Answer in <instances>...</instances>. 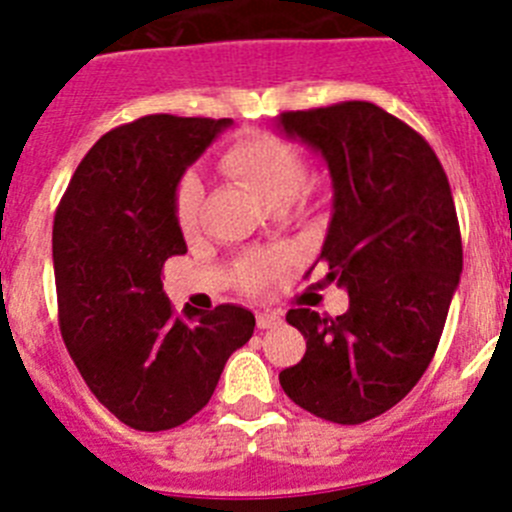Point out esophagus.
<instances>
[{
    "instance_id": "1",
    "label": "esophagus",
    "mask_w": 512,
    "mask_h": 512,
    "mask_svg": "<svg viewBox=\"0 0 512 512\" xmlns=\"http://www.w3.org/2000/svg\"><path fill=\"white\" fill-rule=\"evenodd\" d=\"M279 323H282V318H279L277 312H256V325H259L261 330L277 328Z\"/></svg>"
}]
</instances>
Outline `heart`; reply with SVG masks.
<instances>
[{
    "label": "heart",
    "instance_id": "heart-1",
    "mask_svg": "<svg viewBox=\"0 0 512 512\" xmlns=\"http://www.w3.org/2000/svg\"><path fill=\"white\" fill-rule=\"evenodd\" d=\"M217 166L235 182L246 184L264 197L269 205H287L305 194L307 161L297 143L277 133H248L233 140L220 151ZM202 207H205V187L194 174H184L174 189V217L182 233H194L200 228ZM292 264L287 251L246 253L235 264V282L246 292L266 287Z\"/></svg>",
    "mask_w": 512,
    "mask_h": 512
}]
</instances>
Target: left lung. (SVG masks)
I'll return each mask as SVG.
<instances>
[{"instance_id": "8db88e82", "label": "left lung", "mask_w": 512, "mask_h": 512, "mask_svg": "<svg viewBox=\"0 0 512 512\" xmlns=\"http://www.w3.org/2000/svg\"><path fill=\"white\" fill-rule=\"evenodd\" d=\"M279 122L328 161L336 200L320 261L351 302L338 318L287 312L307 351L279 384L307 413L359 425L395 408L436 354L461 274L454 197L428 140L377 104L354 99Z\"/></svg>"}]
</instances>
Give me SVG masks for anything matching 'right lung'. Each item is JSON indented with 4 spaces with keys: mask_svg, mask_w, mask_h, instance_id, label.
<instances>
[{
    "mask_svg": "<svg viewBox=\"0 0 512 512\" xmlns=\"http://www.w3.org/2000/svg\"><path fill=\"white\" fill-rule=\"evenodd\" d=\"M230 120L146 115L89 148L53 217L58 325L92 395L135 431H169L210 402L253 312L176 315L164 261L187 253L174 217L184 169Z\"/></svg>",
    "mask_w": 512,
    "mask_h": 512,
    "instance_id": "add662e5",
    "label": "right lung"
}]
</instances>
